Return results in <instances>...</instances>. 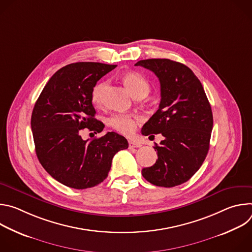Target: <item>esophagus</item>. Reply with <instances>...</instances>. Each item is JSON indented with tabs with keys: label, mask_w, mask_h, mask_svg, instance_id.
I'll list each match as a JSON object with an SVG mask.
<instances>
[{
	"label": "esophagus",
	"mask_w": 252,
	"mask_h": 252,
	"mask_svg": "<svg viewBox=\"0 0 252 252\" xmlns=\"http://www.w3.org/2000/svg\"><path fill=\"white\" fill-rule=\"evenodd\" d=\"M128 147L129 149H134V148H140L141 145L139 142H136V141H133V140H129L128 141Z\"/></svg>",
	"instance_id": "obj_1"
}]
</instances>
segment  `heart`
<instances>
[{
	"instance_id": "obj_1",
	"label": "heart",
	"mask_w": 252,
	"mask_h": 252,
	"mask_svg": "<svg viewBox=\"0 0 252 252\" xmlns=\"http://www.w3.org/2000/svg\"><path fill=\"white\" fill-rule=\"evenodd\" d=\"M122 80L134 97H145L151 91V85L149 81L138 71H126V73L123 75ZM105 86L106 83L103 81L97 82L94 86L91 93L93 103L96 105L101 103ZM138 122L139 119L136 116L127 114H115L109 120V124L114 129L126 135H130L134 132Z\"/></svg>"
}]
</instances>
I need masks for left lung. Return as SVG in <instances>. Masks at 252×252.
Listing matches in <instances>:
<instances>
[{"label":"left lung","instance_id":"left-lung-1","mask_svg":"<svg viewBox=\"0 0 252 252\" xmlns=\"http://www.w3.org/2000/svg\"><path fill=\"white\" fill-rule=\"evenodd\" d=\"M158 78L160 102L141 128L143 135L161 133L156 163L141 170L148 182L163 188L182 185L199 169L209 150L211 106L200 81L184 63L168 59L138 61ZM155 136V135H154Z\"/></svg>","mask_w":252,"mask_h":252}]
</instances>
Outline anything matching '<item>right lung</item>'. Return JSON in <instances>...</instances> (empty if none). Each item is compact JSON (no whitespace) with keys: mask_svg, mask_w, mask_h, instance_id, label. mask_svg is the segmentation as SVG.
I'll list each match as a JSON object with an SVG mask.
<instances>
[{"mask_svg":"<svg viewBox=\"0 0 252 252\" xmlns=\"http://www.w3.org/2000/svg\"><path fill=\"white\" fill-rule=\"evenodd\" d=\"M117 64L75 63L49 80L33 106L31 126L39 161L65 187L86 189L103 182L114 156L128 148L117 132L84 140L81 130L100 132L104 126L94 119L91 93L96 82Z\"/></svg>","mask_w":252,"mask_h":252,"instance_id":"right-lung-1","label":"right lung"}]
</instances>
